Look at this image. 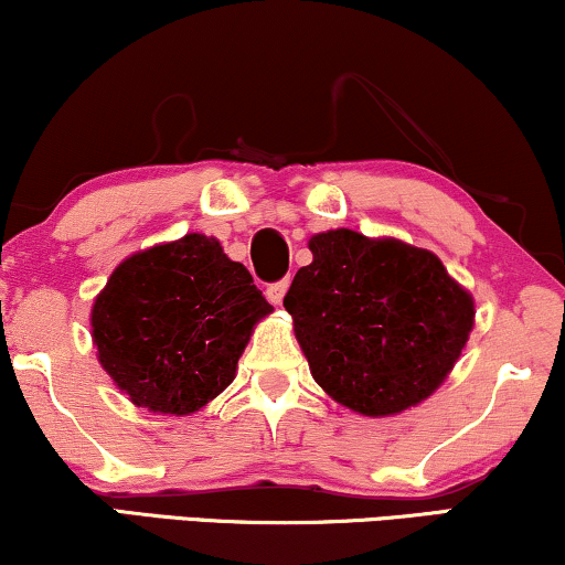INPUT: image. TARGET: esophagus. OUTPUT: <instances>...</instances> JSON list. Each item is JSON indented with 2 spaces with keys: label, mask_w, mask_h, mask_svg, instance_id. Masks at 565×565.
Here are the masks:
<instances>
[{
  "label": "esophagus",
  "mask_w": 565,
  "mask_h": 565,
  "mask_svg": "<svg viewBox=\"0 0 565 565\" xmlns=\"http://www.w3.org/2000/svg\"><path fill=\"white\" fill-rule=\"evenodd\" d=\"M287 289H289V281H287V278H284V281L270 284V287L266 289V297H268L274 305H281V302H284V295H287Z\"/></svg>",
  "instance_id": "34e87169"
}]
</instances>
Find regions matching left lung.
<instances>
[{
    "label": "left lung",
    "instance_id": "left-lung-1",
    "mask_svg": "<svg viewBox=\"0 0 565 565\" xmlns=\"http://www.w3.org/2000/svg\"><path fill=\"white\" fill-rule=\"evenodd\" d=\"M284 297L316 383L362 417L440 388L475 328V297L430 249L352 230L312 234Z\"/></svg>",
    "mask_w": 565,
    "mask_h": 565
}]
</instances>
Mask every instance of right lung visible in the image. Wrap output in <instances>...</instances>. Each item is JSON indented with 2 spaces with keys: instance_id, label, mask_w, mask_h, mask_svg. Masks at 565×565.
Listing matches in <instances>:
<instances>
[{
  "instance_id": "right-lung-1",
  "label": "right lung",
  "mask_w": 565,
  "mask_h": 565,
  "mask_svg": "<svg viewBox=\"0 0 565 565\" xmlns=\"http://www.w3.org/2000/svg\"><path fill=\"white\" fill-rule=\"evenodd\" d=\"M274 307L216 237L190 232L138 249L90 307L102 367L135 406L188 417L237 375L249 335Z\"/></svg>"
}]
</instances>
